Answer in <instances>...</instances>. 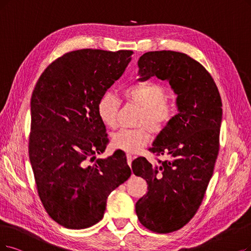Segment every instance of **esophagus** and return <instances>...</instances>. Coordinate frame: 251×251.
<instances>
[{
    "label": "esophagus",
    "instance_id": "1",
    "mask_svg": "<svg viewBox=\"0 0 251 251\" xmlns=\"http://www.w3.org/2000/svg\"><path fill=\"white\" fill-rule=\"evenodd\" d=\"M126 159H127V164L131 167L132 165V159H133V154L132 153H126Z\"/></svg>",
    "mask_w": 251,
    "mask_h": 251
}]
</instances>
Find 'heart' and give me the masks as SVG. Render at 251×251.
<instances>
[{
    "label": "heart",
    "instance_id": "heart-1",
    "mask_svg": "<svg viewBox=\"0 0 251 251\" xmlns=\"http://www.w3.org/2000/svg\"><path fill=\"white\" fill-rule=\"evenodd\" d=\"M166 97L163 86L153 82H137L123 89V98L126 102L141 107L137 117V126L134 129H120L112 136L111 143L116 149L125 151H138L147 144L150 131L159 133L171 122L175 108ZM120 101L114 95L107 93L99 100L97 106L98 116L108 128L117 126V117Z\"/></svg>",
    "mask_w": 251,
    "mask_h": 251
}]
</instances>
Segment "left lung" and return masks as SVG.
Segmentation results:
<instances>
[{
	"instance_id": "8db88e82",
	"label": "left lung",
	"mask_w": 251,
	"mask_h": 251,
	"mask_svg": "<svg viewBox=\"0 0 251 251\" xmlns=\"http://www.w3.org/2000/svg\"><path fill=\"white\" fill-rule=\"evenodd\" d=\"M140 80H168L177 95L179 113L158 134L148 150L169 159L151 165L141 156L132 163L135 175L148 184L136 203L139 222L166 234L184 226L202 204L219 151L223 103L207 70L189 55L160 50L138 61Z\"/></svg>"
}]
</instances>
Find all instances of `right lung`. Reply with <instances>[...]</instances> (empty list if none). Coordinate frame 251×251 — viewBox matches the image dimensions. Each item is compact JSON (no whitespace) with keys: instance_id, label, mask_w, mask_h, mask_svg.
<instances>
[{"instance_id":"1","label":"right lung","mask_w":251,"mask_h":251,"mask_svg":"<svg viewBox=\"0 0 251 251\" xmlns=\"http://www.w3.org/2000/svg\"><path fill=\"white\" fill-rule=\"evenodd\" d=\"M132 50H74L39 77L31 99L28 156L38 196L54 222L68 228L94 226L107 198L131 176L126 153L95 160L108 143L99 100L123 75Z\"/></svg>"}]
</instances>
